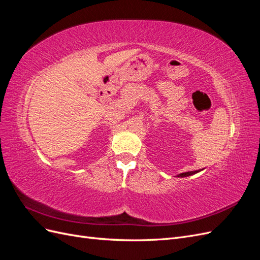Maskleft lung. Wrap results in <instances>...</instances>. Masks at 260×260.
Returning a JSON list of instances; mask_svg holds the SVG:
<instances>
[{"mask_svg": "<svg viewBox=\"0 0 260 260\" xmlns=\"http://www.w3.org/2000/svg\"><path fill=\"white\" fill-rule=\"evenodd\" d=\"M196 172H199L198 170L195 171H188V172H183V174H180L178 177H187V176H191V175H194L196 174Z\"/></svg>", "mask_w": 260, "mask_h": 260, "instance_id": "8db88e82", "label": "left lung"}]
</instances>
